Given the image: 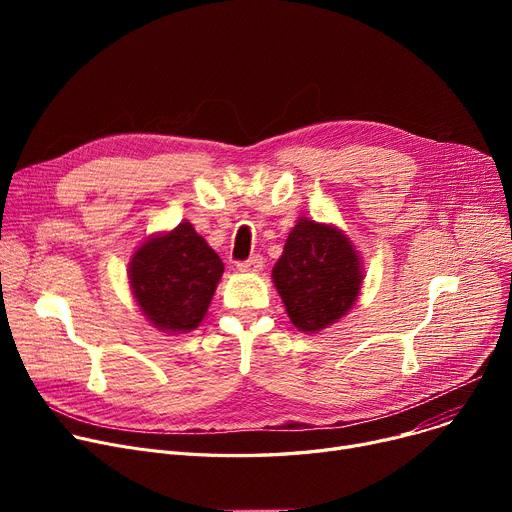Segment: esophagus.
I'll list each match as a JSON object with an SVG mask.
<instances>
[{
	"instance_id": "1",
	"label": "esophagus",
	"mask_w": 512,
	"mask_h": 512,
	"mask_svg": "<svg viewBox=\"0 0 512 512\" xmlns=\"http://www.w3.org/2000/svg\"><path fill=\"white\" fill-rule=\"evenodd\" d=\"M238 270L245 272V274H257V272H261V270H263V257H261V255H255V257H251V259H247V261H240V263H238Z\"/></svg>"
}]
</instances>
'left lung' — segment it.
<instances>
[{"mask_svg":"<svg viewBox=\"0 0 512 512\" xmlns=\"http://www.w3.org/2000/svg\"><path fill=\"white\" fill-rule=\"evenodd\" d=\"M272 278L294 328L317 334L355 305L363 267L342 230L301 218L286 238Z\"/></svg>","mask_w":512,"mask_h":512,"instance_id":"1","label":"left lung"}]
</instances>
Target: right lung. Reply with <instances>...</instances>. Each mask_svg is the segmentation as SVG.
I'll use <instances>...</instances> for the list:
<instances>
[{
	"label": "right lung",
	"instance_id": "right-lung-1",
	"mask_svg": "<svg viewBox=\"0 0 512 512\" xmlns=\"http://www.w3.org/2000/svg\"><path fill=\"white\" fill-rule=\"evenodd\" d=\"M224 263L191 222L147 238L128 263L134 299L153 328L186 334L203 321Z\"/></svg>",
	"mask_w": 512,
	"mask_h": 512
}]
</instances>
